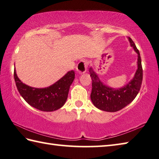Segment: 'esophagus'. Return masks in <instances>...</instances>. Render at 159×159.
<instances>
[{
  "mask_svg": "<svg viewBox=\"0 0 159 159\" xmlns=\"http://www.w3.org/2000/svg\"><path fill=\"white\" fill-rule=\"evenodd\" d=\"M88 65L89 61L87 60H81L78 64H77L76 69L80 73H84L86 71V69H87L88 68Z\"/></svg>",
  "mask_w": 159,
  "mask_h": 159,
  "instance_id": "34e87169",
  "label": "esophagus"
}]
</instances>
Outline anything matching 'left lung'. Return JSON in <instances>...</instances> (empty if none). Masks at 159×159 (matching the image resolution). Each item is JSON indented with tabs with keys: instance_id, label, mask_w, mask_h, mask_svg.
Listing matches in <instances>:
<instances>
[{
	"instance_id": "8db88e82",
	"label": "left lung",
	"mask_w": 159,
	"mask_h": 159,
	"mask_svg": "<svg viewBox=\"0 0 159 159\" xmlns=\"http://www.w3.org/2000/svg\"><path fill=\"white\" fill-rule=\"evenodd\" d=\"M131 46L138 54V69L134 78L124 87L115 89L103 84L98 75L90 68V76L92 80L91 99L98 109L109 112L120 111L131 103L139 93L143 81V68L139 50L130 37H128Z\"/></svg>"
}]
</instances>
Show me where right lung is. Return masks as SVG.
Here are the masks:
<instances>
[{
	"label": "right lung",
	"instance_id": "add662e5",
	"mask_svg": "<svg viewBox=\"0 0 159 159\" xmlns=\"http://www.w3.org/2000/svg\"><path fill=\"white\" fill-rule=\"evenodd\" d=\"M14 80L19 93L30 105L43 111H53L64 105L67 100L70 86L75 79V71L70 70L46 88L37 89L23 84L14 71Z\"/></svg>",
	"mask_w": 159,
	"mask_h": 159
}]
</instances>
